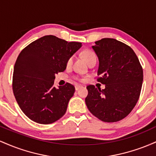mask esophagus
<instances>
[{
  "label": "esophagus",
  "mask_w": 156,
  "mask_h": 156,
  "mask_svg": "<svg viewBox=\"0 0 156 156\" xmlns=\"http://www.w3.org/2000/svg\"><path fill=\"white\" fill-rule=\"evenodd\" d=\"M75 88H76V90L77 91V90H78V89H81L82 88V86H80V85H76V86H75Z\"/></svg>",
  "instance_id": "1"
}]
</instances>
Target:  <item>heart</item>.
Returning a JSON list of instances; mask_svg holds the SVG:
<instances>
[{"label":"heart","instance_id":"b5f03b06","mask_svg":"<svg viewBox=\"0 0 156 156\" xmlns=\"http://www.w3.org/2000/svg\"><path fill=\"white\" fill-rule=\"evenodd\" d=\"M83 55L84 58H85V60L87 61V63H89V62H91L92 60L96 59L97 58L95 53H94L92 51H91V50H85V51L83 52ZM72 63H73V58H69L67 61V65L70 66L71 64H72Z\"/></svg>","mask_w":156,"mask_h":156}]
</instances>
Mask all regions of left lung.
<instances>
[{
  "label": "left lung",
  "mask_w": 156,
  "mask_h": 156,
  "mask_svg": "<svg viewBox=\"0 0 156 156\" xmlns=\"http://www.w3.org/2000/svg\"><path fill=\"white\" fill-rule=\"evenodd\" d=\"M92 48L99 60L98 81L105 87L87 86L86 105L103 122H118L130 114L139 100L142 67L133 49L115 39H102Z\"/></svg>",
  "instance_id": "1"
}]
</instances>
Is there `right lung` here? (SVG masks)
I'll return each instance as SVG.
<instances>
[{
  "instance_id": "right-lung-1",
  "label": "right lung",
  "mask_w": 156,
  "mask_h": 156,
  "mask_svg": "<svg viewBox=\"0 0 156 156\" xmlns=\"http://www.w3.org/2000/svg\"><path fill=\"white\" fill-rule=\"evenodd\" d=\"M82 46L53 35L28 44L16 60L12 89L23 112L35 122L51 124L66 113L75 87L67 83L53 87L55 75L63 72L67 61Z\"/></svg>"
}]
</instances>
